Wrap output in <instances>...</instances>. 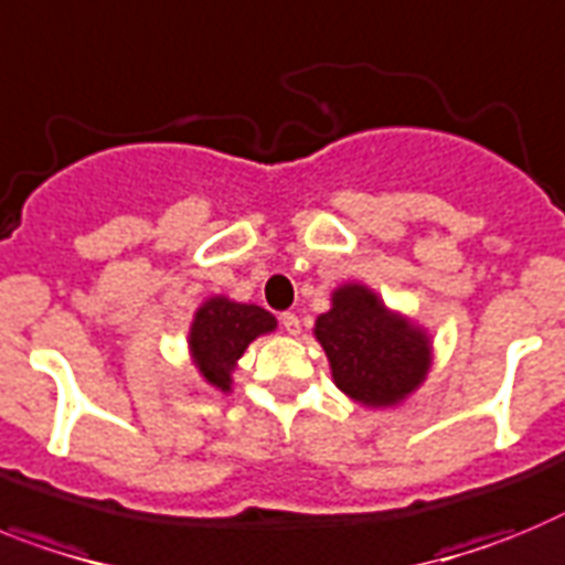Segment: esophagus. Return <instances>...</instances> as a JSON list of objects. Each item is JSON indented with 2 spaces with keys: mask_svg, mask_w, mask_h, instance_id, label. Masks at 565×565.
Wrapping results in <instances>:
<instances>
[{
  "mask_svg": "<svg viewBox=\"0 0 565 565\" xmlns=\"http://www.w3.org/2000/svg\"><path fill=\"white\" fill-rule=\"evenodd\" d=\"M281 327L289 335H298V332H301V321H298L296 312H281Z\"/></svg>",
  "mask_w": 565,
  "mask_h": 565,
  "instance_id": "1",
  "label": "esophagus"
}]
</instances>
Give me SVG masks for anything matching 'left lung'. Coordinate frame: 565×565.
<instances>
[{
  "label": "left lung",
  "mask_w": 565,
  "mask_h": 565,
  "mask_svg": "<svg viewBox=\"0 0 565 565\" xmlns=\"http://www.w3.org/2000/svg\"><path fill=\"white\" fill-rule=\"evenodd\" d=\"M316 338L330 358L332 381L358 404L395 406L426 381L431 343L364 284L332 292V310L318 316Z\"/></svg>",
  "instance_id": "left-lung-1"
}]
</instances>
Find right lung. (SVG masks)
<instances>
[{"instance_id": "1", "label": "right lung", "mask_w": 565, "mask_h": 565, "mask_svg": "<svg viewBox=\"0 0 565 565\" xmlns=\"http://www.w3.org/2000/svg\"><path fill=\"white\" fill-rule=\"evenodd\" d=\"M276 318L255 303H238L224 296L207 298L190 327L188 343L195 370L210 386L230 392L235 361L255 338L276 330Z\"/></svg>"}]
</instances>
